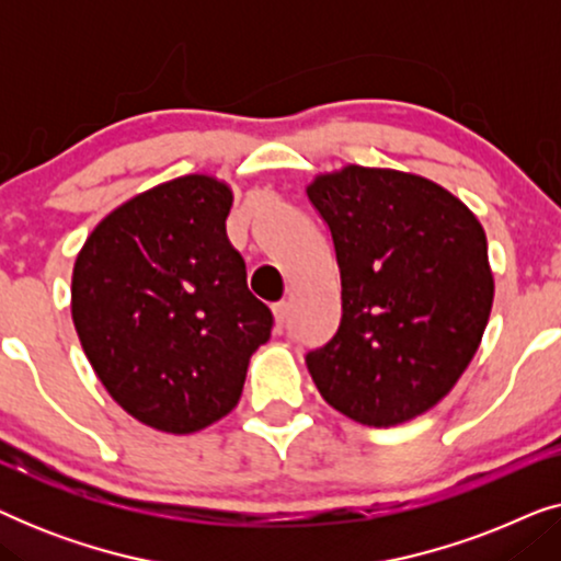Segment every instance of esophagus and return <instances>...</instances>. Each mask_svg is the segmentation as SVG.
Returning a JSON list of instances; mask_svg holds the SVG:
<instances>
[{"instance_id":"34e87169","label":"esophagus","mask_w":561,"mask_h":561,"mask_svg":"<svg viewBox=\"0 0 561 561\" xmlns=\"http://www.w3.org/2000/svg\"><path fill=\"white\" fill-rule=\"evenodd\" d=\"M273 313H275V329H278V332H283V327H286V321H288V301L275 304L273 306Z\"/></svg>"}]
</instances>
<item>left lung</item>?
I'll list each match as a JSON object with an SVG mask.
<instances>
[{
  "label": "left lung",
  "mask_w": 561,
  "mask_h": 561,
  "mask_svg": "<svg viewBox=\"0 0 561 561\" xmlns=\"http://www.w3.org/2000/svg\"><path fill=\"white\" fill-rule=\"evenodd\" d=\"M332 232L342 319L306 365L324 401L365 426L434 409L480 347L495 283L485 229L439 183L344 165L306 186Z\"/></svg>",
  "instance_id": "obj_1"
}]
</instances>
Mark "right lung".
I'll use <instances>...</instances> for the list:
<instances>
[{
    "instance_id": "obj_1",
    "label": "right lung",
    "mask_w": 561,
    "mask_h": 561,
    "mask_svg": "<svg viewBox=\"0 0 561 561\" xmlns=\"http://www.w3.org/2000/svg\"><path fill=\"white\" fill-rule=\"evenodd\" d=\"M232 188L181 175L117 206L76 257L71 317L96 378L145 426L194 434L242 396L273 313L227 237Z\"/></svg>"
}]
</instances>
